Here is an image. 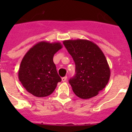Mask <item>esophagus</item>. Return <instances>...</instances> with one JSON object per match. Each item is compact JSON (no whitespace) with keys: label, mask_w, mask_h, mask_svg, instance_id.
<instances>
[{"label":"esophagus","mask_w":132,"mask_h":132,"mask_svg":"<svg viewBox=\"0 0 132 132\" xmlns=\"http://www.w3.org/2000/svg\"><path fill=\"white\" fill-rule=\"evenodd\" d=\"M67 76H65V77H62V81L63 82H65V81H66V80H67Z\"/></svg>","instance_id":"1"}]
</instances>
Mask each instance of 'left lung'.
<instances>
[{
    "label": "left lung",
    "instance_id": "obj_1",
    "mask_svg": "<svg viewBox=\"0 0 132 132\" xmlns=\"http://www.w3.org/2000/svg\"><path fill=\"white\" fill-rule=\"evenodd\" d=\"M75 63V75L69 80L78 97L96 96L108 84L110 71L105 56L98 45L88 40L64 41Z\"/></svg>",
    "mask_w": 132,
    "mask_h": 132
}]
</instances>
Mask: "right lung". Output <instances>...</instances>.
I'll return each instance as SVG.
<instances>
[{
  "instance_id": "add662e5",
  "label": "right lung",
  "mask_w": 132,
  "mask_h": 132,
  "mask_svg": "<svg viewBox=\"0 0 132 132\" xmlns=\"http://www.w3.org/2000/svg\"><path fill=\"white\" fill-rule=\"evenodd\" d=\"M61 47L60 43L42 42L31 47L22 59L18 78L27 91L34 96H49L61 81L53 61L54 54Z\"/></svg>"
}]
</instances>
